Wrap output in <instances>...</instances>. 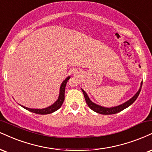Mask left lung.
Masks as SVG:
<instances>
[{
  "label": "left lung",
  "mask_w": 152,
  "mask_h": 152,
  "mask_svg": "<svg viewBox=\"0 0 152 152\" xmlns=\"http://www.w3.org/2000/svg\"><path fill=\"white\" fill-rule=\"evenodd\" d=\"M142 82L141 83V86L139 91L137 92V94L134 95L131 99H129V100H127V102L125 103L121 104V105H118V106H115V107H102V106L97 105V104L94 103V102H92L90 100V98H88V95L84 91L83 89H81L82 91H83V94L84 95V98H85L86 102L87 105H88V107L92 110L95 111V112L99 113V114H102V115H113V114H115V113H118L120 111L123 110L124 109L127 108L128 107L129 105H131L136 100L137 97L140 95V93L141 91V88H142Z\"/></svg>",
  "instance_id": "obj_1"
}]
</instances>
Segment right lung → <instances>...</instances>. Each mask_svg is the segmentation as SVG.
Masks as SVG:
<instances>
[{
	"label": "right lung",
	"instance_id": "1",
	"mask_svg": "<svg viewBox=\"0 0 152 152\" xmlns=\"http://www.w3.org/2000/svg\"><path fill=\"white\" fill-rule=\"evenodd\" d=\"M71 77L68 76L66 79L62 82L61 86H60V91H59V96L56 101L54 104H52V105L49 106V107H46V108L43 109H32V108H28V107H25V106L21 105L23 108L27 110L30 111V112L36 113V114H39V115H47V114H50L55 111L57 110L61 107L62 104L64 103V93H65V87L66 85L67 82L69 80V78Z\"/></svg>",
	"mask_w": 152,
	"mask_h": 152
}]
</instances>
